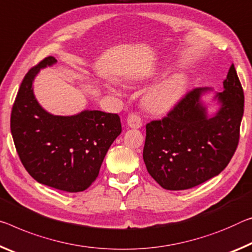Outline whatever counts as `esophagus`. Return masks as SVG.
I'll return each instance as SVG.
<instances>
[{
	"label": "esophagus",
	"instance_id": "obj_1",
	"mask_svg": "<svg viewBox=\"0 0 252 252\" xmlns=\"http://www.w3.org/2000/svg\"><path fill=\"white\" fill-rule=\"evenodd\" d=\"M126 122H127V126L132 127V129H139V127L142 126L141 118L139 117L138 114H134V113L127 115Z\"/></svg>",
	"mask_w": 252,
	"mask_h": 252
}]
</instances>
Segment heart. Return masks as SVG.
Listing matches in <instances>:
<instances>
[{
  "instance_id": "heart-1",
  "label": "heart",
  "mask_w": 252,
  "mask_h": 252,
  "mask_svg": "<svg viewBox=\"0 0 252 252\" xmlns=\"http://www.w3.org/2000/svg\"><path fill=\"white\" fill-rule=\"evenodd\" d=\"M185 87V76L182 74L171 75L148 92L145 98L146 105L158 113L168 111L182 97Z\"/></svg>"
}]
</instances>
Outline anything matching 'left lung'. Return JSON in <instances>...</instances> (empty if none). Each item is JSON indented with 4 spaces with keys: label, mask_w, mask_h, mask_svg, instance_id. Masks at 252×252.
I'll return each mask as SVG.
<instances>
[{
    "label": "left lung",
    "mask_w": 252,
    "mask_h": 252,
    "mask_svg": "<svg viewBox=\"0 0 252 252\" xmlns=\"http://www.w3.org/2000/svg\"><path fill=\"white\" fill-rule=\"evenodd\" d=\"M215 93L219 110L207 114L202 96L210 87L190 91L162 120L146 126L143 160L162 189H189L217 176L238 147L245 95L232 63Z\"/></svg>",
    "instance_id": "left-lung-1"
}]
</instances>
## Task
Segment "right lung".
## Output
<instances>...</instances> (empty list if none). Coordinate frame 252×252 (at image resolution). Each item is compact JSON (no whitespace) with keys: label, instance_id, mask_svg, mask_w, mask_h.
<instances>
[{"label":"right lung","instance_id":"1","mask_svg":"<svg viewBox=\"0 0 252 252\" xmlns=\"http://www.w3.org/2000/svg\"><path fill=\"white\" fill-rule=\"evenodd\" d=\"M57 63L47 57L28 71L11 113V133L28 173L43 185L69 193L89 189L112 143L121 133L118 114L84 110L54 115L39 104L33 81L40 69Z\"/></svg>","mask_w":252,"mask_h":252}]
</instances>
